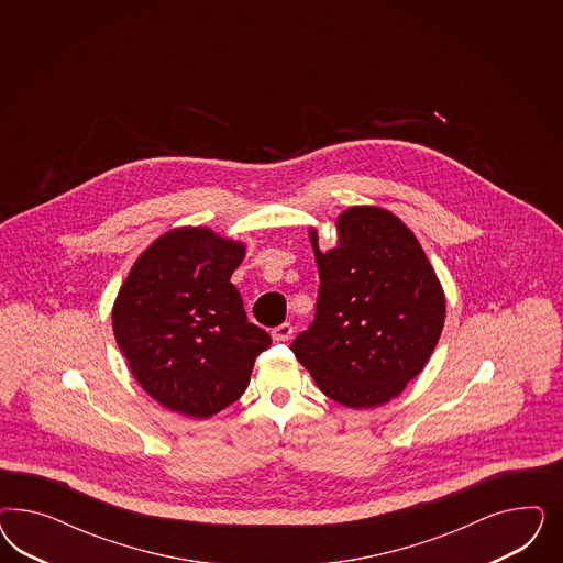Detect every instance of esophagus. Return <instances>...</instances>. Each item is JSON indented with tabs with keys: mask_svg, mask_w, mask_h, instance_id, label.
Here are the masks:
<instances>
[{
	"mask_svg": "<svg viewBox=\"0 0 563 563\" xmlns=\"http://www.w3.org/2000/svg\"><path fill=\"white\" fill-rule=\"evenodd\" d=\"M290 334H292V325H290L289 322L276 325L273 330V339L276 342L289 341Z\"/></svg>",
	"mask_w": 563,
	"mask_h": 563,
	"instance_id": "34e87169",
	"label": "esophagus"
}]
</instances>
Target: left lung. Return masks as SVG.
I'll list each match as a JSON object with an SVG mask.
<instances>
[{
  "mask_svg": "<svg viewBox=\"0 0 563 563\" xmlns=\"http://www.w3.org/2000/svg\"><path fill=\"white\" fill-rule=\"evenodd\" d=\"M322 252L316 320L290 344L318 388L349 409L390 402L426 367L442 334L445 295L421 243L394 212L351 206Z\"/></svg>",
  "mask_w": 563,
  "mask_h": 563,
  "instance_id": "left-lung-1",
  "label": "left lung"
}]
</instances>
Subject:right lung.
<instances>
[{
    "instance_id": "1",
    "label": "right lung",
    "mask_w": 563,
    "mask_h": 563,
    "mask_svg": "<svg viewBox=\"0 0 563 563\" xmlns=\"http://www.w3.org/2000/svg\"><path fill=\"white\" fill-rule=\"evenodd\" d=\"M245 245L208 227H177L137 256L115 297L113 334L128 367L161 407L208 419L250 384L271 346L231 283Z\"/></svg>"
}]
</instances>
